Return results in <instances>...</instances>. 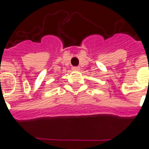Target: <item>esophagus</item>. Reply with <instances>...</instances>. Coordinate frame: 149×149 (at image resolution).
<instances>
[{"instance_id": "esophagus-1", "label": "esophagus", "mask_w": 149, "mask_h": 149, "mask_svg": "<svg viewBox=\"0 0 149 149\" xmlns=\"http://www.w3.org/2000/svg\"><path fill=\"white\" fill-rule=\"evenodd\" d=\"M72 70H79V66H73Z\"/></svg>"}]
</instances>
